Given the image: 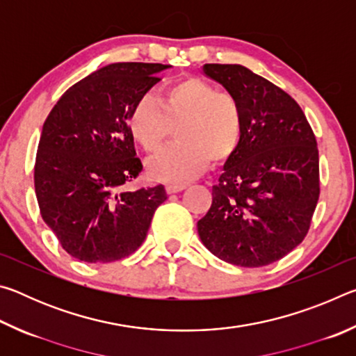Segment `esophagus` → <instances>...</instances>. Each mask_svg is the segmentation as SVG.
Returning a JSON list of instances; mask_svg holds the SVG:
<instances>
[{
    "label": "esophagus",
    "instance_id": "1",
    "mask_svg": "<svg viewBox=\"0 0 356 356\" xmlns=\"http://www.w3.org/2000/svg\"><path fill=\"white\" fill-rule=\"evenodd\" d=\"M184 188H186L185 184H170L166 186L168 193H177V191H182Z\"/></svg>",
    "mask_w": 356,
    "mask_h": 356
}]
</instances>
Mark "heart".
Here are the masks:
<instances>
[{
    "label": "heart",
    "instance_id": "obj_1",
    "mask_svg": "<svg viewBox=\"0 0 356 356\" xmlns=\"http://www.w3.org/2000/svg\"><path fill=\"white\" fill-rule=\"evenodd\" d=\"M174 146L149 160L155 179L185 182L226 160L242 138V110L232 95L218 92L201 78H182L152 95H144L129 114V130L146 152H155L177 125Z\"/></svg>",
    "mask_w": 356,
    "mask_h": 356
}]
</instances>
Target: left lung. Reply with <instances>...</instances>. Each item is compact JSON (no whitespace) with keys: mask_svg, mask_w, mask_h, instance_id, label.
<instances>
[{"mask_svg":"<svg viewBox=\"0 0 356 356\" xmlns=\"http://www.w3.org/2000/svg\"><path fill=\"white\" fill-rule=\"evenodd\" d=\"M202 72L238 102L242 138L213 185L197 234L221 261L264 267L309 231L321 195L314 131L291 95L243 65L204 64Z\"/></svg>","mask_w":356,"mask_h":356,"instance_id":"obj_1","label":"left lung"}]
</instances>
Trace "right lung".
Returning a JSON list of instances; mask_svg holds the SVG:
<instances>
[{
  "label": "right lung",
  "instance_id": "right-lung-1",
  "mask_svg": "<svg viewBox=\"0 0 356 356\" xmlns=\"http://www.w3.org/2000/svg\"><path fill=\"white\" fill-rule=\"evenodd\" d=\"M165 64L116 63L75 83L45 119L35 155L40 215L63 248L83 262L130 256L147 236L163 185L122 190L143 171L129 114L160 81Z\"/></svg>",
  "mask_w": 356,
  "mask_h": 356
}]
</instances>
